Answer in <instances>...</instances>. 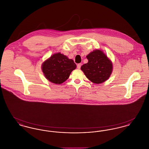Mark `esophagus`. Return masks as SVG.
<instances>
[{
    "label": "esophagus",
    "mask_w": 149,
    "mask_h": 149,
    "mask_svg": "<svg viewBox=\"0 0 149 149\" xmlns=\"http://www.w3.org/2000/svg\"><path fill=\"white\" fill-rule=\"evenodd\" d=\"M81 66V63L78 64V65H77V68H78V69H80Z\"/></svg>",
    "instance_id": "1"
}]
</instances>
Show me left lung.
<instances>
[{"label":"left lung","instance_id":"8db88e82","mask_svg":"<svg viewBox=\"0 0 149 149\" xmlns=\"http://www.w3.org/2000/svg\"><path fill=\"white\" fill-rule=\"evenodd\" d=\"M86 58L88 63L81 67L86 78L95 84L102 83L108 79L112 72L113 65L102 51L94 50L89 54Z\"/></svg>","mask_w":149,"mask_h":149}]
</instances>
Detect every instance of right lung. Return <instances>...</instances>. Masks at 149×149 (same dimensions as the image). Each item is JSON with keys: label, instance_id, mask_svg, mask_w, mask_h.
<instances>
[{"label": "right lung", "instance_id": "add662e5", "mask_svg": "<svg viewBox=\"0 0 149 149\" xmlns=\"http://www.w3.org/2000/svg\"><path fill=\"white\" fill-rule=\"evenodd\" d=\"M77 68L73 60L60 52L55 54L43 63L42 70L48 80L56 84L65 81Z\"/></svg>", "mask_w": 149, "mask_h": 149}]
</instances>
